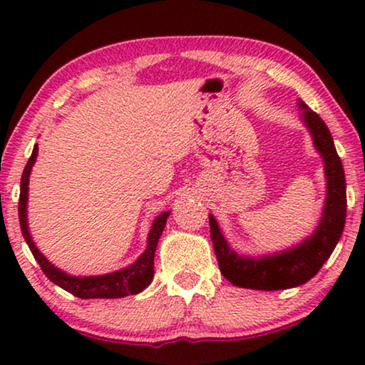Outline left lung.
Wrapping results in <instances>:
<instances>
[{
	"label": "left lung",
	"mask_w": 365,
	"mask_h": 365,
	"mask_svg": "<svg viewBox=\"0 0 365 365\" xmlns=\"http://www.w3.org/2000/svg\"><path fill=\"white\" fill-rule=\"evenodd\" d=\"M301 119L311 133L314 148L321 154L326 173V202L316 231L297 246L266 256H242L229 246L216 217L209 214L211 241L219 269L229 282L256 291H279L306 284L331 257L346 224V176L332 134L317 113L299 99Z\"/></svg>",
	"instance_id": "8db88e82"
}]
</instances>
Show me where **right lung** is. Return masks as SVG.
Instances as JSON below:
<instances>
[{"label": "right lung", "mask_w": 365, "mask_h": 365, "mask_svg": "<svg viewBox=\"0 0 365 365\" xmlns=\"http://www.w3.org/2000/svg\"><path fill=\"white\" fill-rule=\"evenodd\" d=\"M38 156V144H34L31 158L28 159L26 168H24L21 176V191H19V204H18V214H19V226H21V232L26 244L31 249L34 259H36L39 267L46 274L49 281L56 284L64 291H68L73 296L81 299H119L126 297L131 294H139L144 291L149 284H151L154 277V252H156L159 237L164 231L166 221L171 211L161 212L154 219L151 229L148 234V246L141 256L134 261L131 266L119 269V271L103 274V276H71V274L61 271V269L54 266L48 261L46 257L39 252L36 244L33 242L31 234H29L28 227V217H26V207H28V184H29V174L34 166Z\"/></svg>", "instance_id": "add662e5"}]
</instances>
